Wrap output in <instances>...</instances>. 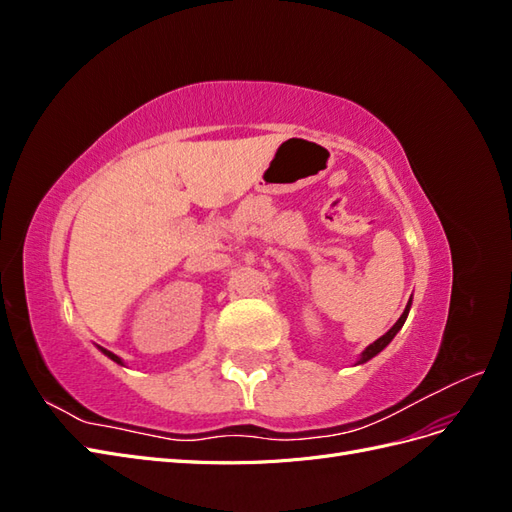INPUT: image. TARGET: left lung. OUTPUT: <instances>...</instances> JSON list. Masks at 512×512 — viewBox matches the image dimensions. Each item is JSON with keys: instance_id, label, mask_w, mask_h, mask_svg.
<instances>
[{"instance_id": "1", "label": "left lung", "mask_w": 512, "mask_h": 512, "mask_svg": "<svg viewBox=\"0 0 512 512\" xmlns=\"http://www.w3.org/2000/svg\"><path fill=\"white\" fill-rule=\"evenodd\" d=\"M410 305H412V299L408 301V305H406V309H404V314L399 316V320L393 324V327L386 331L382 337H378L374 344H369L365 350H363V354H361V359H359V365L361 363H367L369 359H374V356L378 354V352H382L386 346H389L391 342H393V337L399 333V329L404 327V322H406V318H408V312H410Z\"/></svg>"}]
</instances>
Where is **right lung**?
<instances>
[{
  "instance_id": "obj_1",
  "label": "right lung",
  "mask_w": 512,
  "mask_h": 512,
  "mask_svg": "<svg viewBox=\"0 0 512 512\" xmlns=\"http://www.w3.org/2000/svg\"><path fill=\"white\" fill-rule=\"evenodd\" d=\"M100 350H102V352H104V354L108 356V359H111V361H115L117 365H123V361L119 359V356H117V354H113V352H108V350H104V348H100Z\"/></svg>"
}]
</instances>
